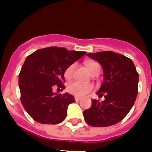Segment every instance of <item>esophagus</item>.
<instances>
[{"label":"esophagus","mask_w":152,"mask_h":152,"mask_svg":"<svg viewBox=\"0 0 152 152\" xmlns=\"http://www.w3.org/2000/svg\"><path fill=\"white\" fill-rule=\"evenodd\" d=\"M75 100H76V101H80V100H81V98H80V97H75Z\"/></svg>","instance_id":"esophagus-1"}]
</instances>
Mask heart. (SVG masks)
<instances>
[{
	"label": "heart",
	"instance_id": "heart-1",
	"mask_svg": "<svg viewBox=\"0 0 152 152\" xmlns=\"http://www.w3.org/2000/svg\"><path fill=\"white\" fill-rule=\"evenodd\" d=\"M86 66L91 74L94 72L96 70H100L99 64L94 61L86 62ZM74 69H75L74 64H72L66 67V71L64 72V76L66 80H70L72 77ZM67 90H68V92L76 97H83L92 90V86L89 84H84V83L78 82V81H74L68 85Z\"/></svg>",
	"mask_w": 152,
	"mask_h": 152
}]
</instances>
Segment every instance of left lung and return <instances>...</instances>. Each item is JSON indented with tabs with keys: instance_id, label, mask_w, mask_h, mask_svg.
I'll use <instances>...</instances> for the list:
<instances>
[{
	"instance_id": "obj_1",
	"label": "left lung",
	"mask_w": 152,
	"mask_h": 152,
	"mask_svg": "<svg viewBox=\"0 0 152 152\" xmlns=\"http://www.w3.org/2000/svg\"><path fill=\"white\" fill-rule=\"evenodd\" d=\"M87 56L99 62L103 70V81L97 92L104 94L102 102L92 100L84 111L86 123L94 127H107L122 121L134 106L137 95L138 74L133 61L112 51L90 53Z\"/></svg>"
}]
</instances>
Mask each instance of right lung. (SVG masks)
<instances>
[{"label":"right lung","mask_w":152,"mask_h":152,"mask_svg":"<svg viewBox=\"0 0 152 152\" xmlns=\"http://www.w3.org/2000/svg\"><path fill=\"white\" fill-rule=\"evenodd\" d=\"M86 53L53 46L38 50L27 57L18 76V86L22 104L33 120L50 124L64 121L67 107L75 99L67 93H53V86L65 89L66 67Z\"/></svg>","instance_id":"right-lung-1"}]
</instances>
